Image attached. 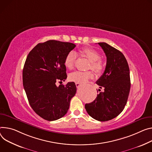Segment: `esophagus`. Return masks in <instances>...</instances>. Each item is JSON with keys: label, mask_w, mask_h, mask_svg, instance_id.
Listing matches in <instances>:
<instances>
[{"label": "esophagus", "mask_w": 152, "mask_h": 152, "mask_svg": "<svg viewBox=\"0 0 152 152\" xmlns=\"http://www.w3.org/2000/svg\"><path fill=\"white\" fill-rule=\"evenodd\" d=\"M81 86V84L80 83H79V82H76V86L77 88H79Z\"/></svg>", "instance_id": "obj_1"}]
</instances>
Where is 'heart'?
Returning <instances> with one entry per match:
<instances>
[{
  "mask_svg": "<svg viewBox=\"0 0 152 152\" xmlns=\"http://www.w3.org/2000/svg\"><path fill=\"white\" fill-rule=\"evenodd\" d=\"M80 54L82 56L86 57L90 62L88 69H91L96 73H101L104 69V64L103 62L100 59L101 55L96 50L89 48H85L80 51ZM76 58V53L72 51L69 52L64 59V65L66 68L68 69H72L74 66L75 60ZM94 76L93 73L89 71L86 72H75L71 73L69 76V79L70 80L79 82V83H83L87 81L88 79L93 78Z\"/></svg>",
  "mask_w": 152,
  "mask_h": 152,
  "instance_id": "1",
  "label": "heart"
}]
</instances>
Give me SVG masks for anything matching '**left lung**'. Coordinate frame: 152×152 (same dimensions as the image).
I'll use <instances>...</instances> for the list:
<instances>
[{
    "instance_id": "8db88e82",
    "label": "left lung",
    "mask_w": 152,
    "mask_h": 152,
    "mask_svg": "<svg viewBox=\"0 0 152 152\" xmlns=\"http://www.w3.org/2000/svg\"><path fill=\"white\" fill-rule=\"evenodd\" d=\"M98 44L106 55L107 64L96 84L104 91L99 92L94 101L86 104L85 108L93 119L107 121L118 116L127 104L131 86L130 70L125 56L120 51L105 42Z\"/></svg>"
}]
</instances>
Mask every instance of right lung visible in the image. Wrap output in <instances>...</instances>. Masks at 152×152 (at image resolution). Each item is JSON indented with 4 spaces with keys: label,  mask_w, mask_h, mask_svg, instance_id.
Listing matches in <instances>:
<instances>
[{
    "label": "right lung",
    "mask_w": 152,
    "mask_h": 152,
    "mask_svg": "<svg viewBox=\"0 0 152 152\" xmlns=\"http://www.w3.org/2000/svg\"><path fill=\"white\" fill-rule=\"evenodd\" d=\"M75 47L70 42L50 40L38 44L26 59L22 73L23 88L34 112L45 120L63 117L76 93L74 82L56 85V82L66 79L64 59Z\"/></svg>",
    "instance_id": "1"
}]
</instances>
